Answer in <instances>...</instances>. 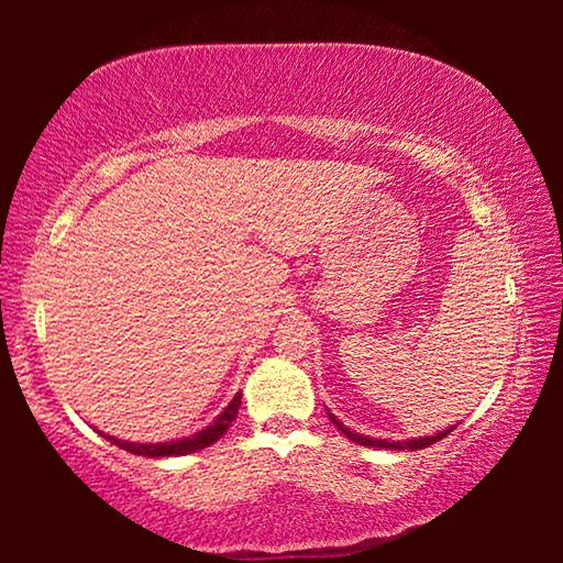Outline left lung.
Masks as SVG:
<instances>
[{"label": "left lung", "mask_w": 563, "mask_h": 563, "mask_svg": "<svg viewBox=\"0 0 563 563\" xmlns=\"http://www.w3.org/2000/svg\"><path fill=\"white\" fill-rule=\"evenodd\" d=\"M330 419L332 422L338 424V430L345 434V437H350L352 442H357V444H362V446H385V450H422V446H430V444H434V442H440L442 437H446L450 434L452 430H444V432H440V434H434V437H419V440H409V442H385V440H373V437H362V434H357V432H350L345 424L342 422H338L335 417L330 415Z\"/></svg>", "instance_id": "left-lung-1"}]
</instances>
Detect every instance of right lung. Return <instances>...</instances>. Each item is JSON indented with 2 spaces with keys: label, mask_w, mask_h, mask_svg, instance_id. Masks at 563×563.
<instances>
[{
  "label": "right lung",
  "mask_w": 563,
  "mask_h": 563,
  "mask_svg": "<svg viewBox=\"0 0 563 563\" xmlns=\"http://www.w3.org/2000/svg\"><path fill=\"white\" fill-rule=\"evenodd\" d=\"M238 407H241V393L233 397V402L228 405L221 415H218L216 422L211 427H206L203 432H198L194 437H186V440H178V442H164V444H133V442H123L117 440V437H107L121 450H126L131 454H144V456H178V454H190V452H198L203 450V446H211L213 442L221 440L225 434L228 427L238 415Z\"/></svg>",
  "instance_id": "add662e5"
}]
</instances>
